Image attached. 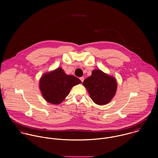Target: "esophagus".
I'll use <instances>...</instances> for the list:
<instances>
[{"mask_svg": "<svg viewBox=\"0 0 158 158\" xmlns=\"http://www.w3.org/2000/svg\"><path fill=\"white\" fill-rule=\"evenodd\" d=\"M80 79H81V81L83 82V81H84V77H80Z\"/></svg>", "mask_w": 158, "mask_h": 158, "instance_id": "1", "label": "esophagus"}]
</instances>
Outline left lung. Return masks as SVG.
Returning a JSON list of instances; mask_svg holds the SVG:
<instances>
[{"mask_svg": "<svg viewBox=\"0 0 158 158\" xmlns=\"http://www.w3.org/2000/svg\"><path fill=\"white\" fill-rule=\"evenodd\" d=\"M90 98L98 105L109 103L116 93L117 84L116 79L100 69H94L90 76L83 82Z\"/></svg>", "mask_w": 158, "mask_h": 158, "instance_id": "left-lung-1", "label": "left lung"}]
</instances>
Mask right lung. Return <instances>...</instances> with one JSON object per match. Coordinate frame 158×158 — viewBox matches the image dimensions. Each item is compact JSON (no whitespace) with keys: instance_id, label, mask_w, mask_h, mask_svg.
Instances as JSON below:
<instances>
[{"instance_id":"right-lung-1","label":"right lung","mask_w":158,"mask_h":158,"mask_svg":"<svg viewBox=\"0 0 158 158\" xmlns=\"http://www.w3.org/2000/svg\"><path fill=\"white\" fill-rule=\"evenodd\" d=\"M81 82L77 77L66 74L61 68H58L43 74L39 85L41 94L46 101L59 104L68 95L73 87Z\"/></svg>"}]
</instances>
